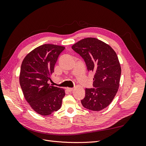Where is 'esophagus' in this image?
<instances>
[{"instance_id": "esophagus-1", "label": "esophagus", "mask_w": 146, "mask_h": 146, "mask_svg": "<svg viewBox=\"0 0 146 146\" xmlns=\"http://www.w3.org/2000/svg\"><path fill=\"white\" fill-rule=\"evenodd\" d=\"M73 88H66V90H67L68 92H72L73 91Z\"/></svg>"}]
</instances>
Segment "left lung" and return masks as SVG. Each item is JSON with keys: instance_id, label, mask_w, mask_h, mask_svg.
I'll list each match as a JSON object with an SVG mask.
<instances>
[{"instance_id": "obj_1", "label": "left lung", "mask_w": 146, "mask_h": 146, "mask_svg": "<svg viewBox=\"0 0 146 146\" xmlns=\"http://www.w3.org/2000/svg\"><path fill=\"white\" fill-rule=\"evenodd\" d=\"M72 48L83 59L88 71L94 73V88L85 89L82 105L92 111L104 109L113 100L119 86L121 68L116 52L94 38L83 39Z\"/></svg>"}]
</instances>
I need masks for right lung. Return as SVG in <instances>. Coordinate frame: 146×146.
<instances>
[{
  "mask_svg": "<svg viewBox=\"0 0 146 146\" xmlns=\"http://www.w3.org/2000/svg\"><path fill=\"white\" fill-rule=\"evenodd\" d=\"M63 46L43 44L25 57L21 65L19 82L25 99L34 111L49 115L61 108L65 96L62 88L50 85V76Z\"/></svg>",
  "mask_w": 146,
  "mask_h": 146,
  "instance_id": "obj_1",
  "label": "right lung"
}]
</instances>
